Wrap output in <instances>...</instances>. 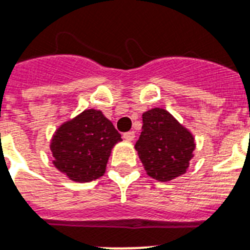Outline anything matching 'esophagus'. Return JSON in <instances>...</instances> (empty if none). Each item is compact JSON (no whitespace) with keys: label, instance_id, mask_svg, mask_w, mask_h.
Returning <instances> with one entry per match:
<instances>
[{"label":"esophagus","instance_id":"34e87169","mask_svg":"<svg viewBox=\"0 0 250 250\" xmlns=\"http://www.w3.org/2000/svg\"><path fill=\"white\" fill-rule=\"evenodd\" d=\"M135 132L133 131H129V132H125V135H123V138L125 140H127V141H133L135 140Z\"/></svg>","mask_w":250,"mask_h":250}]
</instances>
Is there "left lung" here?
Returning a JSON list of instances; mask_svg holds the SVG:
<instances>
[{"label": "left lung", "mask_w": 250, "mask_h": 250, "mask_svg": "<svg viewBox=\"0 0 250 250\" xmlns=\"http://www.w3.org/2000/svg\"><path fill=\"white\" fill-rule=\"evenodd\" d=\"M142 123L135 148L148 177L169 182L186 173L196 148L192 133L161 108L145 112Z\"/></svg>", "instance_id": "left-lung-1"}]
</instances>
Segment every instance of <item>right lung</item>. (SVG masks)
Returning <instances> with one entry per match:
<instances>
[{
  "label": "right lung",
  "mask_w": 250,
  "mask_h": 250,
  "mask_svg": "<svg viewBox=\"0 0 250 250\" xmlns=\"http://www.w3.org/2000/svg\"><path fill=\"white\" fill-rule=\"evenodd\" d=\"M121 141V133L102 110L86 109L56 129L49 147L61 173L86 183L104 175L112 148Z\"/></svg>",
  "instance_id": "right-lung-1"
}]
</instances>
